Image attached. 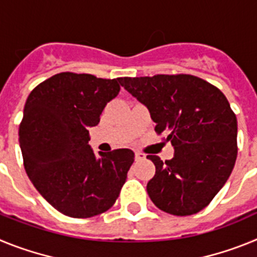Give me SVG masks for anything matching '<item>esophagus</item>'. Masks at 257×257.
I'll list each match as a JSON object with an SVG mask.
<instances>
[{
    "instance_id": "esophagus-1",
    "label": "esophagus",
    "mask_w": 257,
    "mask_h": 257,
    "mask_svg": "<svg viewBox=\"0 0 257 257\" xmlns=\"http://www.w3.org/2000/svg\"><path fill=\"white\" fill-rule=\"evenodd\" d=\"M135 160H136V161H143V160H145V154L140 153V152H135Z\"/></svg>"
}]
</instances>
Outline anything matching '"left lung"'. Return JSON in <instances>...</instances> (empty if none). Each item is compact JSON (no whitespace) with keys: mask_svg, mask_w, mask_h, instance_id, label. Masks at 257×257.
<instances>
[{"mask_svg":"<svg viewBox=\"0 0 257 257\" xmlns=\"http://www.w3.org/2000/svg\"><path fill=\"white\" fill-rule=\"evenodd\" d=\"M148 108L157 134H167L174 157L147 158L156 174L147 185L152 202L176 216L199 212L224 187L237 158V118L225 95L190 74L118 78Z\"/></svg>","mask_w":257,"mask_h":257,"instance_id":"obj_1","label":"left lung"}]
</instances>
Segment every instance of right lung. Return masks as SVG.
Wrapping results in <instances>:
<instances>
[{
    "instance_id": "1",
    "label": "right lung",
    "mask_w": 257,
    "mask_h": 257,
    "mask_svg": "<svg viewBox=\"0 0 257 257\" xmlns=\"http://www.w3.org/2000/svg\"><path fill=\"white\" fill-rule=\"evenodd\" d=\"M119 81L64 72L29 94L19 126L24 169L41 196L67 216L85 219L114 205L134 162L131 149L94 153L88 128L100 122Z\"/></svg>"
}]
</instances>
